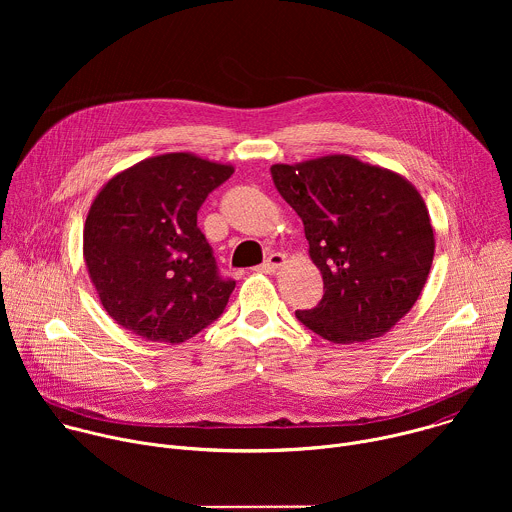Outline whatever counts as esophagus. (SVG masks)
<instances>
[{
    "label": "esophagus",
    "mask_w": 512,
    "mask_h": 512,
    "mask_svg": "<svg viewBox=\"0 0 512 512\" xmlns=\"http://www.w3.org/2000/svg\"><path fill=\"white\" fill-rule=\"evenodd\" d=\"M285 263V255L283 253H271L267 257V261L263 265H259L255 271H261V273H273L275 269H279L281 265Z\"/></svg>",
    "instance_id": "esophagus-1"
}]
</instances>
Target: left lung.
<instances>
[{"label": "left lung", "mask_w": 512, "mask_h": 512, "mask_svg": "<svg viewBox=\"0 0 512 512\" xmlns=\"http://www.w3.org/2000/svg\"><path fill=\"white\" fill-rule=\"evenodd\" d=\"M271 176L302 218L326 289L298 320L334 344L387 334L417 302L433 261V227L417 188L346 154L273 164Z\"/></svg>", "instance_id": "obj_1"}]
</instances>
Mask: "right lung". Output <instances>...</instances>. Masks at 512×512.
Here are the masks:
<instances>
[{"label": "right lung", "mask_w": 512, "mask_h": 512, "mask_svg": "<svg viewBox=\"0 0 512 512\" xmlns=\"http://www.w3.org/2000/svg\"><path fill=\"white\" fill-rule=\"evenodd\" d=\"M233 172L231 164L174 152L137 162L97 192L83 257L105 312L121 328L180 344L223 314L235 281L218 277L196 212Z\"/></svg>", "instance_id": "add662e5"}]
</instances>
